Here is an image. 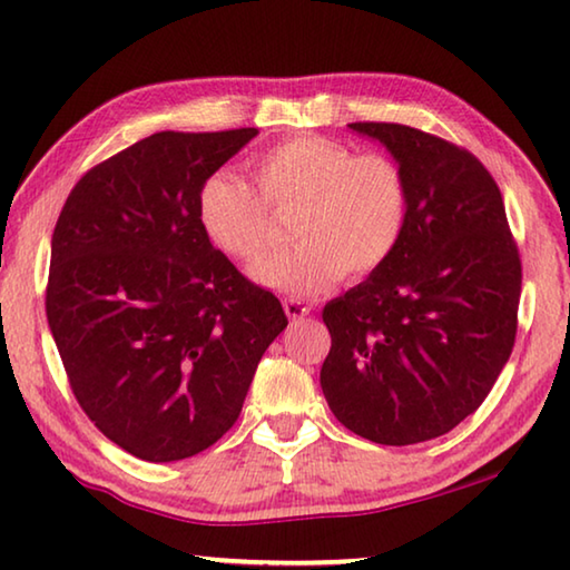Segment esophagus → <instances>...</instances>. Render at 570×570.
Wrapping results in <instances>:
<instances>
[{
	"label": "esophagus",
	"mask_w": 570,
	"mask_h": 570,
	"mask_svg": "<svg viewBox=\"0 0 570 570\" xmlns=\"http://www.w3.org/2000/svg\"><path fill=\"white\" fill-rule=\"evenodd\" d=\"M284 312L288 320L296 322V320H304V316L312 312V306L304 304L302 298H284Z\"/></svg>",
	"instance_id": "esophagus-1"
}]
</instances>
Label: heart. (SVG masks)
I'll list each match as a JSON object with an SVG mask.
<instances>
[{
    "label": "heart",
    "mask_w": 570,
    "mask_h": 570,
    "mask_svg": "<svg viewBox=\"0 0 570 570\" xmlns=\"http://www.w3.org/2000/svg\"><path fill=\"white\" fill-rule=\"evenodd\" d=\"M256 183L216 170L200 183L196 216L210 244L240 264L272 248V210H292L294 248L258 264L254 278L276 292L314 296L340 278L377 274L410 220V183L384 153H356L326 135H296L248 160Z\"/></svg>",
    "instance_id": "heart-1"
}]
</instances>
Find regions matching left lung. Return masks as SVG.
<instances>
[{
	"instance_id": "left-lung-1",
	"label": "left lung",
	"mask_w": 570,
	"mask_h": 570,
	"mask_svg": "<svg viewBox=\"0 0 570 570\" xmlns=\"http://www.w3.org/2000/svg\"><path fill=\"white\" fill-rule=\"evenodd\" d=\"M350 128L397 158L410 220L390 262L324 306L322 390L354 435L414 445L493 390L515 344L523 266L498 183L470 150L400 122Z\"/></svg>"
}]
</instances>
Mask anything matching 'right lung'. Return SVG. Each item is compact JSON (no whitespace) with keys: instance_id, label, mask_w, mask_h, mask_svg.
Here are the masks:
<instances>
[{"instance_id":"obj_1","label":"right lung","mask_w":570,"mask_h":570,"mask_svg":"<svg viewBox=\"0 0 570 570\" xmlns=\"http://www.w3.org/2000/svg\"><path fill=\"white\" fill-rule=\"evenodd\" d=\"M256 128L163 130L75 183L52 234L45 308L82 412L130 455H198L234 428L282 302L210 246L200 183Z\"/></svg>"}]
</instances>
